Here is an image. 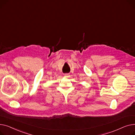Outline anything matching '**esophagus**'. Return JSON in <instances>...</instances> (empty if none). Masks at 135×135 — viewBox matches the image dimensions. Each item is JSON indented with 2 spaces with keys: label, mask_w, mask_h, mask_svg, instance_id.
I'll return each instance as SVG.
<instances>
[{
  "label": "esophagus",
  "mask_w": 135,
  "mask_h": 135,
  "mask_svg": "<svg viewBox=\"0 0 135 135\" xmlns=\"http://www.w3.org/2000/svg\"><path fill=\"white\" fill-rule=\"evenodd\" d=\"M64 77H66V78H67V77H69V75H68V74H65Z\"/></svg>",
  "instance_id": "1"
}]
</instances>
